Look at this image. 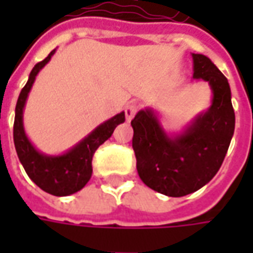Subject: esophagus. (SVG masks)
<instances>
[{
	"label": "esophagus",
	"instance_id": "34e87169",
	"mask_svg": "<svg viewBox=\"0 0 253 253\" xmlns=\"http://www.w3.org/2000/svg\"><path fill=\"white\" fill-rule=\"evenodd\" d=\"M136 111H138V105H136V104H129V105H126V107H125V118H126V121H131L132 118L135 117Z\"/></svg>",
	"mask_w": 253,
	"mask_h": 253
}]
</instances>
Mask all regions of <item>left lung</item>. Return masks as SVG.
I'll use <instances>...</instances> for the list:
<instances>
[{
	"mask_svg": "<svg viewBox=\"0 0 253 253\" xmlns=\"http://www.w3.org/2000/svg\"><path fill=\"white\" fill-rule=\"evenodd\" d=\"M193 79L209 82L212 102L184 131L170 136L152 110L131 121L132 148L141 180L169 197H181L206 186L221 168L235 129L228 80L204 54L193 53Z\"/></svg>",
	"mask_w": 253,
	"mask_h": 253,
	"instance_id": "obj_1",
	"label": "left lung"
}]
</instances>
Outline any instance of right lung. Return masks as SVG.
<instances>
[{
	"instance_id": "1",
	"label": "right lung",
	"mask_w": 253,
	"mask_h": 253,
	"mask_svg": "<svg viewBox=\"0 0 253 253\" xmlns=\"http://www.w3.org/2000/svg\"><path fill=\"white\" fill-rule=\"evenodd\" d=\"M56 50H52L42 62L35 64L29 74L28 83L18 97L15 108L14 121V143L18 158L24 166L26 174L38 187L57 197L70 196L77 193L87 184L92 173V155L112 135L117 125L125 121V114L120 112L111 120L102 122L91 133H88L83 141H80L69 152L59 156H47L35 149L28 139L24 129V107L28 94L32 88L35 79L41 69L47 63Z\"/></svg>"
}]
</instances>
